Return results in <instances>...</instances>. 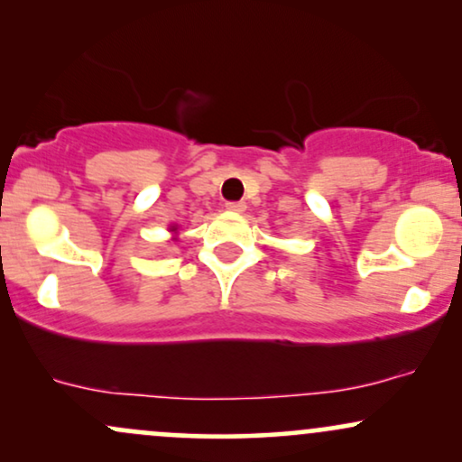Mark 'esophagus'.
Returning a JSON list of instances; mask_svg holds the SVG:
<instances>
[{
  "label": "esophagus",
  "instance_id": "1",
  "mask_svg": "<svg viewBox=\"0 0 462 462\" xmlns=\"http://www.w3.org/2000/svg\"><path fill=\"white\" fill-rule=\"evenodd\" d=\"M226 208L232 210V213H243L245 210V201H227Z\"/></svg>",
  "mask_w": 462,
  "mask_h": 462
}]
</instances>
